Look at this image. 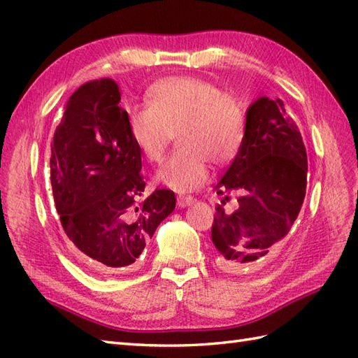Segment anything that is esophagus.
I'll list each match as a JSON object with an SVG mask.
<instances>
[{
    "label": "esophagus",
    "mask_w": 358,
    "mask_h": 358,
    "mask_svg": "<svg viewBox=\"0 0 358 358\" xmlns=\"http://www.w3.org/2000/svg\"><path fill=\"white\" fill-rule=\"evenodd\" d=\"M194 203H195L194 196H178L177 198V204H178V207H182V209H185V207L192 206Z\"/></svg>",
    "instance_id": "obj_1"
}]
</instances>
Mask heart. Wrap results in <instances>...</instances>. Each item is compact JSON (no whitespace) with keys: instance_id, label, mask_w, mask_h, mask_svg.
Segmentation results:
<instances>
[{"instance_id":"b5f03b06","label":"heart","mask_w":358,"mask_h":358,"mask_svg":"<svg viewBox=\"0 0 358 358\" xmlns=\"http://www.w3.org/2000/svg\"><path fill=\"white\" fill-rule=\"evenodd\" d=\"M148 105L127 111L129 136L145 155L159 163L178 136L180 148L157 172V182L185 194L209 178V160L226 164L236 157L245 134V114L234 96L221 93L209 80L168 78L146 94Z\"/></svg>"}]
</instances>
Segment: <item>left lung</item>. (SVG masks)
Returning <instances> with one entry per match:
<instances>
[{"mask_svg": "<svg viewBox=\"0 0 358 358\" xmlns=\"http://www.w3.org/2000/svg\"><path fill=\"white\" fill-rule=\"evenodd\" d=\"M306 171L301 131L284 102L256 99L247 108L243 145L213 187L239 195L234 212L224 210L229 196L215 207L212 241L224 270L261 265L278 252L301 212Z\"/></svg>", "mask_w": 358, "mask_h": 358, "instance_id": "obj_1", "label": "left lung"}]
</instances>
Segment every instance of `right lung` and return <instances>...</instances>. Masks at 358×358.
<instances>
[{"instance_id": "add662e5", "label": "right lung", "mask_w": 358, "mask_h": 358, "mask_svg": "<svg viewBox=\"0 0 358 358\" xmlns=\"http://www.w3.org/2000/svg\"><path fill=\"white\" fill-rule=\"evenodd\" d=\"M113 79L87 82L66 102L50 157L53 198L66 243L90 270L132 268L160 222L176 209L172 190H145L141 152Z\"/></svg>"}]
</instances>
